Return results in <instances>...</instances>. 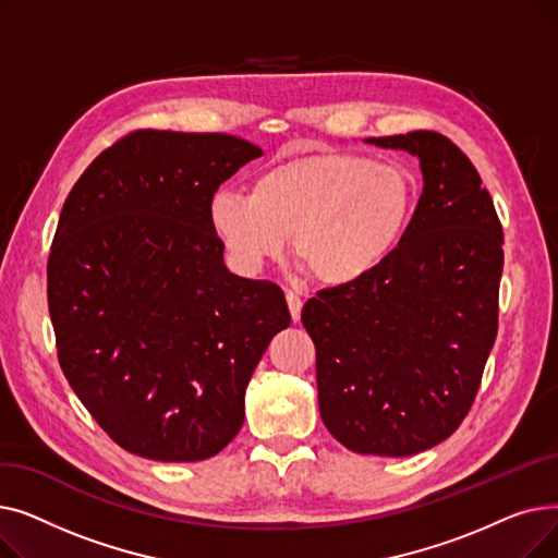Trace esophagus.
<instances>
[{"label":"esophagus","instance_id":"esophagus-1","mask_svg":"<svg viewBox=\"0 0 558 558\" xmlns=\"http://www.w3.org/2000/svg\"><path fill=\"white\" fill-rule=\"evenodd\" d=\"M284 299H287V307H289L291 318H294L296 324H299V320H301V310H303V301H301V296H299V294H294V291H287Z\"/></svg>","mask_w":558,"mask_h":558}]
</instances>
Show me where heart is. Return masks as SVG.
Masks as SVG:
<instances>
[{
    "instance_id": "b5f03b06",
    "label": "heart",
    "mask_w": 558,
    "mask_h": 558,
    "mask_svg": "<svg viewBox=\"0 0 558 558\" xmlns=\"http://www.w3.org/2000/svg\"><path fill=\"white\" fill-rule=\"evenodd\" d=\"M416 187L407 169L357 154H314L264 169L251 194L219 190L210 223L232 262L257 271L294 255L326 287L355 284L398 251Z\"/></svg>"
}]
</instances>
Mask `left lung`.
Instances as JSON below:
<instances>
[{"label": "left lung", "instance_id": "8db88e82", "mask_svg": "<svg viewBox=\"0 0 558 558\" xmlns=\"http://www.w3.org/2000/svg\"><path fill=\"white\" fill-rule=\"evenodd\" d=\"M421 162L423 194L398 251L368 278L303 307L318 412L341 446L407 457L461 425L497 335L502 226L459 146L434 131L368 137Z\"/></svg>", "mask_w": 558, "mask_h": 558}]
</instances>
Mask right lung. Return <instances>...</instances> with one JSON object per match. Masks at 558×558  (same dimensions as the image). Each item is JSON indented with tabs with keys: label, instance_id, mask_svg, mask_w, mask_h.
Wrapping results in <instances>:
<instances>
[{
	"label": "right lung",
	"instance_id": "obj_1",
	"mask_svg": "<svg viewBox=\"0 0 558 558\" xmlns=\"http://www.w3.org/2000/svg\"><path fill=\"white\" fill-rule=\"evenodd\" d=\"M262 149L226 133L135 131L72 187L47 262L58 362L112 441L203 461L244 423L251 375L291 324L282 289L226 269L219 185Z\"/></svg>",
	"mask_w": 558,
	"mask_h": 558
}]
</instances>
